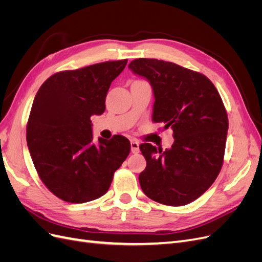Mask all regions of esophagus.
<instances>
[{
  "instance_id": "esophagus-1",
  "label": "esophagus",
  "mask_w": 262,
  "mask_h": 262,
  "mask_svg": "<svg viewBox=\"0 0 262 262\" xmlns=\"http://www.w3.org/2000/svg\"><path fill=\"white\" fill-rule=\"evenodd\" d=\"M140 144H139V142H137V141H131V152L133 153V154H137V153H139L140 152Z\"/></svg>"
}]
</instances>
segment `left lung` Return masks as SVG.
Segmentation results:
<instances>
[{"label": "left lung", "mask_w": 262, "mask_h": 262, "mask_svg": "<svg viewBox=\"0 0 262 262\" xmlns=\"http://www.w3.org/2000/svg\"><path fill=\"white\" fill-rule=\"evenodd\" d=\"M129 69L153 87V121L172 129L169 149L140 145L146 167L139 180L158 203L180 207L198 199L215 181L224 162L226 109L209 78L172 62L140 58Z\"/></svg>", "instance_id": "left-lung-1"}]
</instances>
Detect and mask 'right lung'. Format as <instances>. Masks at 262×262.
<instances>
[{
  "instance_id": "1",
  "label": "right lung",
  "mask_w": 262,
  "mask_h": 262,
  "mask_svg": "<svg viewBox=\"0 0 262 262\" xmlns=\"http://www.w3.org/2000/svg\"><path fill=\"white\" fill-rule=\"evenodd\" d=\"M128 60L107 61L47 78L37 92L27 122V145L39 178L70 203L104 195L131 144L122 136L93 143V115L105 112L110 84Z\"/></svg>"
}]
</instances>
